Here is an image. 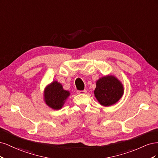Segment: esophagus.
I'll return each instance as SVG.
<instances>
[{
    "instance_id": "34e87169",
    "label": "esophagus",
    "mask_w": 158,
    "mask_h": 158,
    "mask_svg": "<svg viewBox=\"0 0 158 158\" xmlns=\"http://www.w3.org/2000/svg\"><path fill=\"white\" fill-rule=\"evenodd\" d=\"M87 93L86 90H78L77 92V94H85Z\"/></svg>"
}]
</instances>
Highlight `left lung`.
Listing matches in <instances>:
<instances>
[{
    "label": "left lung",
    "instance_id": "8db88e82",
    "mask_svg": "<svg viewBox=\"0 0 158 158\" xmlns=\"http://www.w3.org/2000/svg\"><path fill=\"white\" fill-rule=\"evenodd\" d=\"M123 94V85L115 76L107 75L97 80L94 95L102 106L107 107L114 105Z\"/></svg>",
    "mask_w": 158,
    "mask_h": 158
}]
</instances>
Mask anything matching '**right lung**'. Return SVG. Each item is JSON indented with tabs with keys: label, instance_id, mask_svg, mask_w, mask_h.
<instances>
[{
	"label": "right lung",
	"instance_id": "obj_1",
	"mask_svg": "<svg viewBox=\"0 0 158 158\" xmlns=\"http://www.w3.org/2000/svg\"><path fill=\"white\" fill-rule=\"evenodd\" d=\"M69 95L70 92L64 90L61 84L53 81L45 89L44 101L49 107L58 110L63 106Z\"/></svg>",
	"mask_w": 158,
	"mask_h": 158
}]
</instances>
